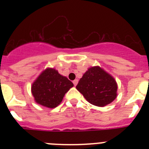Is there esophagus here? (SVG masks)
Masks as SVG:
<instances>
[{"label":"esophagus","instance_id":"esophagus-1","mask_svg":"<svg viewBox=\"0 0 149 149\" xmlns=\"http://www.w3.org/2000/svg\"><path fill=\"white\" fill-rule=\"evenodd\" d=\"M77 83H78V80H77V79H75L74 81H73V84L74 86H77Z\"/></svg>","mask_w":149,"mask_h":149}]
</instances>
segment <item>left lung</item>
I'll use <instances>...</instances> for the list:
<instances>
[{
  "label": "left lung",
  "instance_id": "1",
  "mask_svg": "<svg viewBox=\"0 0 149 149\" xmlns=\"http://www.w3.org/2000/svg\"><path fill=\"white\" fill-rule=\"evenodd\" d=\"M76 89L89 103L104 107L116 98L118 85L110 74L96 65L88 68L80 79Z\"/></svg>",
  "mask_w": 149,
  "mask_h": 149
}]
</instances>
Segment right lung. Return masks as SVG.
Masks as SVG:
<instances>
[{
    "label": "right lung",
    "instance_id": "obj_1",
    "mask_svg": "<svg viewBox=\"0 0 149 149\" xmlns=\"http://www.w3.org/2000/svg\"><path fill=\"white\" fill-rule=\"evenodd\" d=\"M74 84L54 68H47L36 77L31 86L34 101L48 108H55Z\"/></svg>",
    "mask_w": 149,
    "mask_h": 149
}]
</instances>
